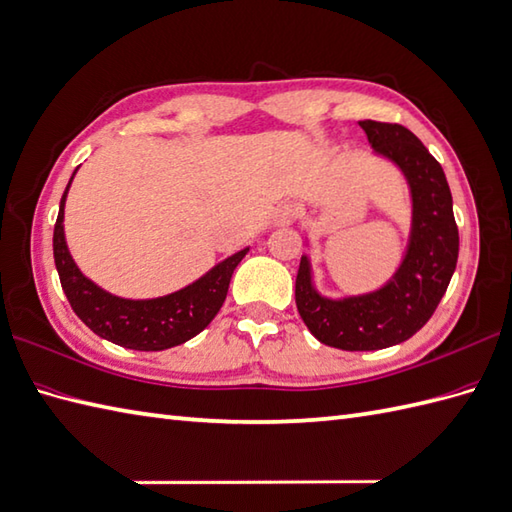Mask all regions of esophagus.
Returning a JSON list of instances; mask_svg holds the SVG:
<instances>
[{
    "instance_id": "34e87169",
    "label": "esophagus",
    "mask_w": 512,
    "mask_h": 512,
    "mask_svg": "<svg viewBox=\"0 0 512 512\" xmlns=\"http://www.w3.org/2000/svg\"><path fill=\"white\" fill-rule=\"evenodd\" d=\"M294 220V207L292 205H279L272 213V224L275 227H288V224Z\"/></svg>"
}]
</instances>
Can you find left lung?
<instances>
[{"label": "left lung", "instance_id": "obj_1", "mask_svg": "<svg viewBox=\"0 0 512 512\" xmlns=\"http://www.w3.org/2000/svg\"><path fill=\"white\" fill-rule=\"evenodd\" d=\"M360 126L373 157L395 165L408 185L410 231L390 279L362 294H323L310 255L301 257L294 290L299 314L316 340L342 351L386 349L412 338L441 303L458 261L454 200L441 163L408 128L373 120Z\"/></svg>", "mask_w": 512, "mask_h": 512}]
</instances>
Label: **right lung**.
Here are the masks:
<instances>
[{
  "instance_id": "add662e5",
  "label": "right lung",
  "mask_w": 512,
  "mask_h": 512,
  "mask_svg": "<svg viewBox=\"0 0 512 512\" xmlns=\"http://www.w3.org/2000/svg\"><path fill=\"white\" fill-rule=\"evenodd\" d=\"M76 172L78 168L65 187L54 224V264L71 310L93 334L133 351L172 349L198 336L220 312L227 299L233 270L251 248L246 246L229 255L185 288L157 296V299H124V296L106 292L87 275H82L67 248L63 224L65 202Z\"/></svg>"
}]
</instances>
